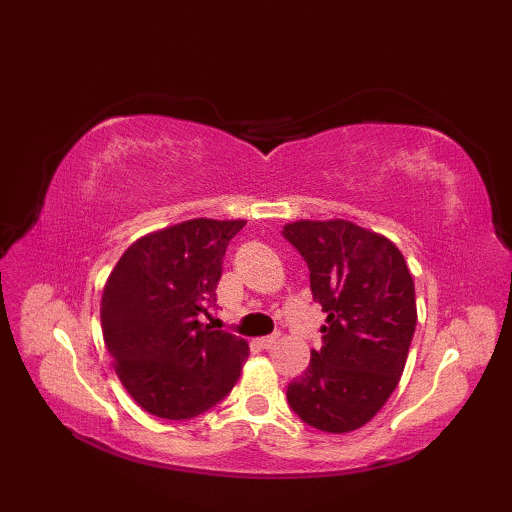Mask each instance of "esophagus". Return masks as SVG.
<instances>
[{
    "label": "esophagus",
    "instance_id": "esophagus-1",
    "mask_svg": "<svg viewBox=\"0 0 512 512\" xmlns=\"http://www.w3.org/2000/svg\"><path fill=\"white\" fill-rule=\"evenodd\" d=\"M259 347H264V350H270V347H275L279 343V334H270V336H264V339L257 341Z\"/></svg>",
    "mask_w": 512,
    "mask_h": 512
}]
</instances>
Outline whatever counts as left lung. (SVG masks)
Instances as JSON below:
<instances>
[{
	"instance_id": "left-lung-1",
	"label": "left lung",
	"mask_w": 512,
	"mask_h": 512,
	"mask_svg": "<svg viewBox=\"0 0 512 512\" xmlns=\"http://www.w3.org/2000/svg\"><path fill=\"white\" fill-rule=\"evenodd\" d=\"M284 237L306 259L328 314L321 347L288 385V405L314 429L363 427L396 389L416 330V290L394 242L345 220H299Z\"/></svg>"
}]
</instances>
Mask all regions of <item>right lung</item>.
Returning <instances> with one entry per match:
<instances>
[{"label":"right lung","instance_id":"obj_1","mask_svg":"<svg viewBox=\"0 0 512 512\" xmlns=\"http://www.w3.org/2000/svg\"><path fill=\"white\" fill-rule=\"evenodd\" d=\"M244 220H189L140 237L107 279L101 328L123 387L151 416L189 420L228 396L248 343L211 330L222 259Z\"/></svg>","mask_w":512,"mask_h":512}]
</instances>
